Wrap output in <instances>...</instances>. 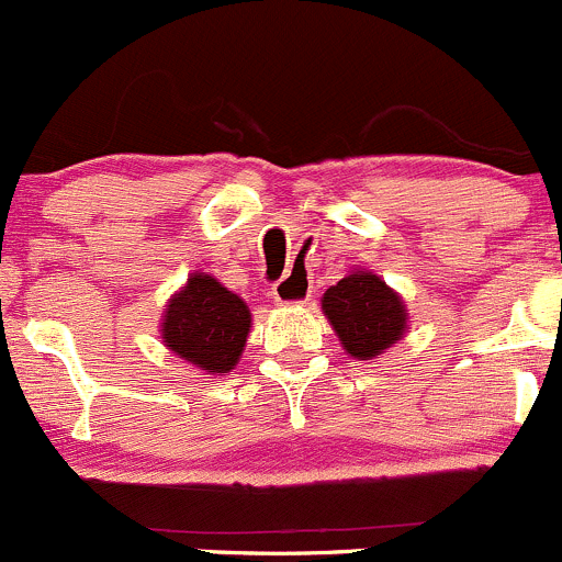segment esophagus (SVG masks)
<instances>
[{
  "mask_svg": "<svg viewBox=\"0 0 562 562\" xmlns=\"http://www.w3.org/2000/svg\"><path fill=\"white\" fill-rule=\"evenodd\" d=\"M273 297L276 303L281 305H297L305 303L311 297V286H307V276L300 273V270H292L273 286Z\"/></svg>",
  "mask_w": 562,
  "mask_h": 562,
  "instance_id": "1",
  "label": "esophagus"
}]
</instances>
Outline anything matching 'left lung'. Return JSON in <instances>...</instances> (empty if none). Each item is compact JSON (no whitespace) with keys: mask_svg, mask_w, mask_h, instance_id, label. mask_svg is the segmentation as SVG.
<instances>
[{"mask_svg":"<svg viewBox=\"0 0 562 562\" xmlns=\"http://www.w3.org/2000/svg\"><path fill=\"white\" fill-rule=\"evenodd\" d=\"M322 307L342 348L356 359H375L407 329L400 294L367 270H356L329 286Z\"/></svg>","mask_w":562,"mask_h":562,"instance_id":"obj_1","label":"left lung"}]
</instances>
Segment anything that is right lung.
Instances as JSON below:
<instances>
[{
  "label": "right lung",
  "instance_id": "add662e5",
  "mask_svg": "<svg viewBox=\"0 0 562 562\" xmlns=\"http://www.w3.org/2000/svg\"><path fill=\"white\" fill-rule=\"evenodd\" d=\"M249 307L211 276L192 273L166 307L162 342L209 372H231L249 335Z\"/></svg>",
  "mask_w": 562,
  "mask_h": 562
}]
</instances>
